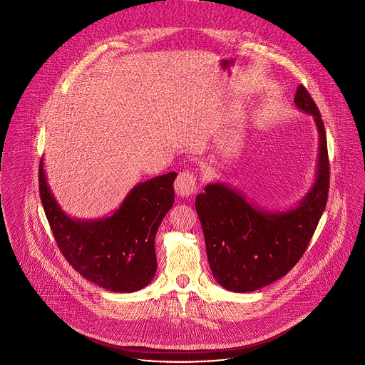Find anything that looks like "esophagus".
<instances>
[{
    "mask_svg": "<svg viewBox=\"0 0 365 365\" xmlns=\"http://www.w3.org/2000/svg\"><path fill=\"white\" fill-rule=\"evenodd\" d=\"M197 178L192 170H183L175 180V190L180 196H189L196 190Z\"/></svg>",
    "mask_w": 365,
    "mask_h": 365,
    "instance_id": "obj_1",
    "label": "esophagus"
}]
</instances>
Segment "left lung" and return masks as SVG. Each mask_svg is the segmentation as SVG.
<instances>
[{"mask_svg":"<svg viewBox=\"0 0 365 365\" xmlns=\"http://www.w3.org/2000/svg\"><path fill=\"white\" fill-rule=\"evenodd\" d=\"M296 107L314 115L319 137L318 176L306 197L287 212L267 214L237 190L212 183L196 196L207 262L225 289L245 293L286 276L304 254L325 211L329 192V158L322 115L314 98L300 85Z\"/></svg>","mask_w":365,"mask_h":365,"instance_id":"obj_1","label":"left lung"}]
</instances>
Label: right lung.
<instances>
[{"instance_id": "1", "label": "right lung", "mask_w": 365, "mask_h": 365, "mask_svg": "<svg viewBox=\"0 0 365 365\" xmlns=\"http://www.w3.org/2000/svg\"><path fill=\"white\" fill-rule=\"evenodd\" d=\"M176 176L170 172L137 185L120 210L106 220L75 221L50 193L40 160L43 210L68 263L89 282L111 292L130 293L147 286L158 270L154 238L175 202Z\"/></svg>"}]
</instances>
